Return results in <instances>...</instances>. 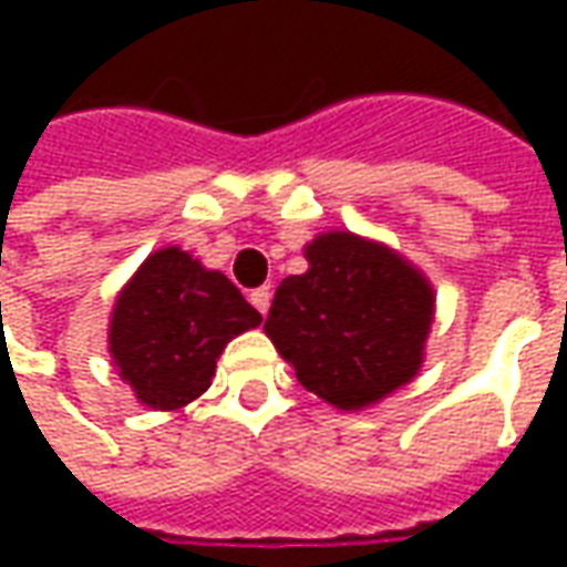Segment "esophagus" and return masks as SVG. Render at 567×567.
Wrapping results in <instances>:
<instances>
[{
  "mask_svg": "<svg viewBox=\"0 0 567 567\" xmlns=\"http://www.w3.org/2000/svg\"><path fill=\"white\" fill-rule=\"evenodd\" d=\"M248 300H251V307L258 309L260 316H267V309H270V300H272L270 285H260V288H255V291L248 295Z\"/></svg>",
  "mask_w": 567,
  "mask_h": 567,
  "instance_id": "34e87169",
  "label": "esophagus"
}]
</instances>
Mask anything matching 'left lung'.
Instances as JSON below:
<instances>
[{"label": "left lung", "mask_w": 567, "mask_h": 567, "mask_svg": "<svg viewBox=\"0 0 567 567\" xmlns=\"http://www.w3.org/2000/svg\"><path fill=\"white\" fill-rule=\"evenodd\" d=\"M309 270L288 276L264 331L303 389L361 410L416 377L434 295L406 260L352 234L307 246Z\"/></svg>", "instance_id": "8db88e82"}]
</instances>
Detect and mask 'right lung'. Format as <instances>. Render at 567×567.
I'll return each mask as SVG.
<instances>
[{"mask_svg": "<svg viewBox=\"0 0 567 567\" xmlns=\"http://www.w3.org/2000/svg\"><path fill=\"white\" fill-rule=\"evenodd\" d=\"M255 324L260 312L224 272L161 248L117 297L109 349L142 404L178 410L209 389L224 346Z\"/></svg>", "mask_w": 567, "mask_h": 567, "instance_id": "1", "label": "right lung"}]
</instances>
